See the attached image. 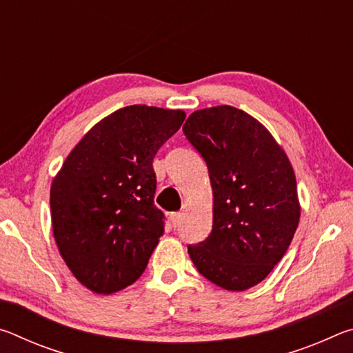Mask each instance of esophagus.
Here are the masks:
<instances>
[{"label": "esophagus", "instance_id": "1", "mask_svg": "<svg viewBox=\"0 0 353 353\" xmlns=\"http://www.w3.org/2000/svg\"><path fill=\"white\" fill-rule=\"evenodd\" d=\"M181 216H182V214H181V212H174V213H171V223L172 224H179V221H181Z\"/></svg>", "mask_w": 353, "mask_h": 353}]
</instances>
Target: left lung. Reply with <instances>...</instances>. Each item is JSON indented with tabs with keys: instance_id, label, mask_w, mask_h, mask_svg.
I'll list each match as a JSON object with an SVG mask.
<instances>
[{
	"instance_id": "obj_1",
	"label": "left lung",
	"mask_w": 353,
	"mask_h": 353,
	"mask_svg": "<svg viewBox=\"0 0 353 353\" xmlns=\"http://www.w3.org/2000/svg\"><path fill=\"white\" fill-rule=\"evenodd\" d=\"M182 130L207 163L213 188L212 232L188 244V254L212 283L244 291L274 270L294 236V171L268 129L235 107L191 113Z\"/></svg>"
}]
</instances>
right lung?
Here are the masks:
<instances>
[{"label": "right lung", "instance_id": "obj_1", "mask_svg": "<svg viewBox=\"0 0 353 353\" xmlns=\"http://www.w3.org/2000/svg\"><path fill=\"white\" fill-rule=\"evenodd\" d=\"M183 119L182 110L149 105L113 112L83 135L52 181L59 252L93 292L112 294L146 270L165 232L152 160Z\"/></svg>", "mask_w": 353, "mask_h": 353}]
</instances>
